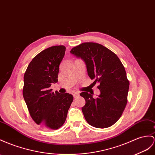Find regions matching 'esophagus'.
I'll use <instances>...</instances> for the list:
<instances>
[{"instance_id":"esophagus-1","label":"esophagus","mask_w":155,"mask_h":155,"mask_svg":"<svg viewBox=\"0 0 155 155\" xmlns=\"http://www.w3.org/2000/svg\"><path fill=\"white\" fill-rule=\"evenodd\" d=\"M72 95L73 96V97H74V98H75V97H77L78 96V92H73L72 93Z\"/></svg>"}]
</instances>
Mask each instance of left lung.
I'll list each match as a JSON object with an SVG mask.
<instances>
[{"label":"left lung","mask_w":155,"mask_h":155,"mask_svg":"<svg viewBox=\"0 0 155 155\" xmlns=\"http://www.w3.org/2000/svg\"><path fill=\"white\" fill-rule=\"evenodd\" d=\"M71 54L86 63L88 75L98 83L100 94L94 98L83 92L86 104L82 111L87 122L98 128H105L117 122L127 104L130 83L122 63L117 55L98 43L84 42L74 47Z\"/></svg>","instance_id":"obj_1"}]
</instances>
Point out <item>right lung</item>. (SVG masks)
Segmentation results:
<instances>
[{"instance_id":"right-lung-1","label":"right lung","mask_w":155,"mask_h":155,"mask_svg":"<svg viewBox=\"0 0 155 155\" xmlns=\"http://www.w3.org/2000/svg\"><path fill=\"white\" fill-rule=\"evenodd\" d=\"M65 52L64 46L44 50L30 62L23 77V96L31 118L37 124L51 130L64 124L73 100L71 94L54 93L50 88L58 81L59 64Z\"/></svg>"}]
</instances>
